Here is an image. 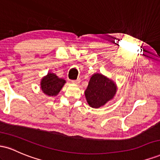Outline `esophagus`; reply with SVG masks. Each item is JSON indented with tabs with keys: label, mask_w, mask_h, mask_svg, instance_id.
<instances>
[{
	"label": "esophagus",
	"mask_w": 160,
	"mask_h": 160,
	"mask_svg": "<svg viewBox=\"0 0 160 160\" xmlns=\"http://www.w3.org/2000/svg\"><path fill=\"white\" fill-rule=\"evenodd\" d=\"M80 79H78V80H73V81H72V82L74 84H79V83H80Z\"/></svg>",
	"instance_id": "34e87169"
}]
</instances>
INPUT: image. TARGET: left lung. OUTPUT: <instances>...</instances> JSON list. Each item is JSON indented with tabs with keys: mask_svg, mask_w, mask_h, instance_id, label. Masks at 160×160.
Returning <instances> with one entry per match:
<instances>
[{
	"mask_svg": "<svg viewBox=\"0 0 160 160\" xmlns=\"http://www.w3.org/2000/svg\"><path fill=\"white\" fill-rule=\"evenodd\" d=\"M117 91L116 82L102 74L95 73L85 90L86 102L91 108H99L114 98Z\"/></svg>",
	"mask_w": 160,
	"mask_h": 160,
	"instance_id": "left-lung-1",
	"label": "left lung"
}]
</instances>
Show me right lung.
<instances>
[{
  "label": "right lung",
  "instance_id": "right-lung-1",
  "mask_svg": "<svg viewBox=\"0 0 160 160\" xmlns=\"http://www.w3.org/2000/svg\"><path fill=\"white\" fill-rule=\"evenodd\" d=\"M65 83V80L58 78L54 73L49 72L40 80V89L47 96H56Z\"/></svg>",
  "mask_w": 160,
  "mask_h": 160
}]
</instances>
